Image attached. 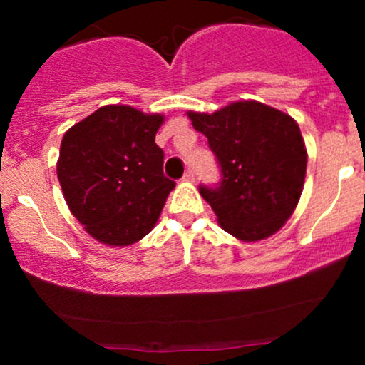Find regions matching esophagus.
<instances>
[{
  "label": "esophagus",
  "mask_w": 365,
  "mask_h": 365,
  "mask_svg": "<svg viewBox=\"0 0 365 365\" xmlns=\"http://www.w3.org/2000/svg\"><path fill=\"white\" fill-rule=\"evenodd\" d=\"M183 180H185V182H194L195 180V173L192 170H187L185 171V175H183Z\"/></svg>",
  "instance_id": "34e87169"
}]
</instances>
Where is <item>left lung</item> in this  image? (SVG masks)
<instances>
[{
	"mask_svg": "<svg viewBox=\"0 0 365 365\" xmlns=\"http://www.w3.org/2000/svg\"><path fill=\"white\" fill-rule=\"evenodd\" d=\"M207 137L221 182L199 192L221 228L244 242L271 237L299 204L307 150L299 125L283 111L257 101H238L212 115L188 113Z\"/></svg>",
	"mask_w": 365,
	"mask_h": 365,
	"instance_id": "8db88e82",
	"label": "left lung"
}]
</instances>
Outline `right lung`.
<instances>
[{
    "instance_id": "1",
    "label": "right lung",
    "mask_w": 365,
    "mask_h": 365,
    "mask_svg": "<svg viewBox=\"0 0 365 365\" xmlns=\"http://www.w3.org/2000/svg\"><path fill=\"white\" fill-rule=\"evenodd\" d=\"M163 115L110 104L63 135L58 180L72 215L101 244L139 242L156 225L175 188L158 144Z\"/></svg>"
}]
</instances>
